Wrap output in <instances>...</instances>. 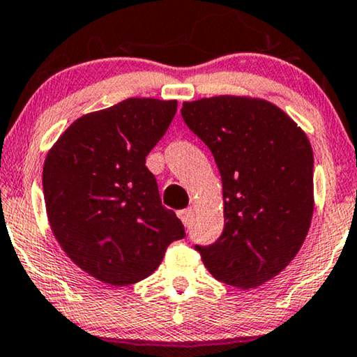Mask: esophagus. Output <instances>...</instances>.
<instances>
[{"mask_svg":"<svg viewBox=\"0 0 357 357\" xmlns=\"http://www.w3.org/2000/svg\"><path fill=\"white\" fill-rule=\"evenodd\" d=\"M177 215H178V218L182 220V223L185 226L190 225V218H192V210H188V208H187V210H180Z\"/></svg>","mask_w":357,"mask_h":357,"instance_id":"1","label":"esophagus"}]
</instances>
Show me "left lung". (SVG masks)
Instances as JSON below:
<instances>
[{
  "mask_svg": "<svg viewBox=\"0 0 357 357\" xmlns=\"http://www.w3.org/2000/svg\"><path fill=\"white\" fill-rule=\"evenodd\" d=\"M182 116L211 151L223 183V233L195 249L220 282L262 285L297 256L312 223L307 134L279 106L249 96L185 101Z\"/></svg>",
  "mask_w": 357,
  "mask_h": 357,
  "instance_id": "obj_1",
  "label": "left lung"
}]
</instances>
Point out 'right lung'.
Masks as SVG:
<instances>
[{
    "label": "right lung",
    "instance_id": "obj_1",
    "mask_svg": "<svg viewBox=\"0 0 357 357\" xmlns=\"http://www.w3.org/2000/svg\"><path fill=\"white\" fill-rule=\"evenodd\" d=\"M177 101L128 98L73 121L49 151L43 187L50 229L68 257L100 282L123 287L154 272L182 221L162 206L146 157Z\"/></svg>",
    "mask_w": 357,
    "mask_h": 357
}]
</instances>
